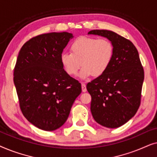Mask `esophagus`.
Masks as SVG:
<instances>
[{
	"mask_svg": "<svg viewBox=\"0 0 157 157\" xmlns=\"http://www.w3.org/2000/svg\"><path fill=\"white\" fill-rule=\"evenodd\" d=\"M81 89H82V91L83 92H86V86L84 83H81Z\"/></svg>",
	"mask_w": 157,
	"mask_h": 157,
	"instance_id": "1",
	"label": "esophagus"
}]
</instances>
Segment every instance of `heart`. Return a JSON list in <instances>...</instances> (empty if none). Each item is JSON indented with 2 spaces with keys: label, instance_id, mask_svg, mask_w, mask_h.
Returning <instances> with one entry per match:
<instances>
[{
  "label": "heart",
  "instance_id": "obj_1",
  "mask_svg": "<svg viewBox=\"0 0 157 157\" xmlns=\"http://www.w3.org/2000/svg\"><path fill=\"white\" fill-rule=\"evenodd\" d=\"M70 51L71 53L61 55L62 66L68 75L75 76L82 65L81 78L104 74L111 65L114 54V47L110 40L88 36H80L74 40Z\"/></svg>",
  "mask_w": 157,
  "mask_h": 157
}]
</instances>
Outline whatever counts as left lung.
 I'll list each match as a JSON object with an SVG mask.
<instances>
[{
	"mask_svg": "<svg viewBox=\"0 0 157 157\" xmlns=\"http://www.w3.org/2000/svg\"><path fill=\"white\" fill-rule=\"evenodd\" d=\"M88 34L106 37L114 47L108 69L88 83L86 89L91 96L94 120L105 127L118 128L136 114L141 104L144 72L138 51L132 41L115 32L92 30Z\"/></svg>",
	"mask_w": 157,
	"mask_h": 157,
	"instance_id": "left-lung-1",
	"label": "left lung"
}]
</instances>
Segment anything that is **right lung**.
I'll return each mask as SVG.
<instances>
[{"label": "right lung", "instance_id": "obj_1", "mask_svg": "<svg viewBox=\"0 0 157 157\" xmlns=\"http://www.w3.org/2000/svg\"><path fill=\"white\" fill-rule=\"evenodd\" d=\"M71 33H48L25 42L19 51L13 81L19 106L28 121L54 131L67 120L81 85L63 69L61 55Z\"/></svg>", "mask_w": 157, "mask_h": 157}]
</instances>
